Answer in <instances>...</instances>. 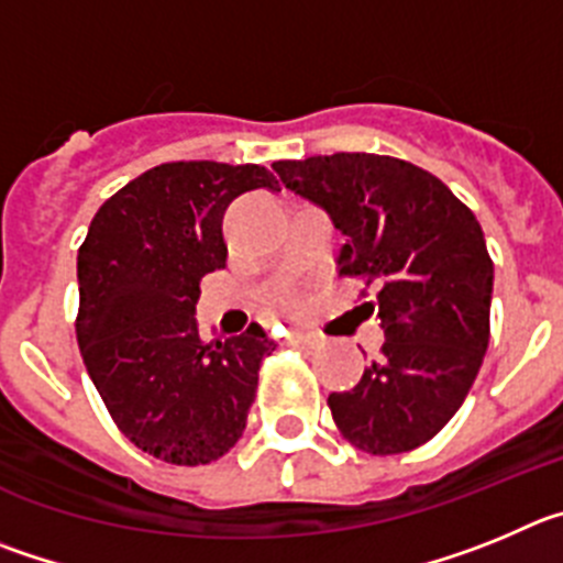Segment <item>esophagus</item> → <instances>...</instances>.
I'll return each instance as SVG.
<instances>
[{
  "label": "esophagus",
  "instance_id": "obj_1",
  "mask_svg": "<svg viewBox=\"0 0 563 563\" xmlns=\"http://www.w3.org/2000/svg\"><path fill=\"white\" fill-rule=\"evenodd\" d=\"M288 344H294V347H306V351H313V347H319V339L313 336V333H291V336H288Z\"/></svg>",
  "mask_w": 563,
  "mask_h": 563
}]
</instances>
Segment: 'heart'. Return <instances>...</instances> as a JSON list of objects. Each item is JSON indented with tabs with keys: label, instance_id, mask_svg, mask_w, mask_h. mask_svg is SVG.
<instances>
[{
	"label": "heart",
	"instance_id": "1",
	"mask_svg": "<svg viewBox=\"0 0 563 563\" xmlns=\"http://www.w3.org/2000/svg\"><path fill=\"white\" fill-rule=\"evenodd\" d=\"M275 306L283 308V311H288V313H300L302 311V302L297 300V297H294L291 291H280V294H277Z\"/></svg>",
	"mask_w": 563,
	"mask_h": 563
}]
</instances>
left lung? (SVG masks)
Returning <instances> with one entry per match:
<instances>
[{
    "label": "left lung",
    "instance_id": "left-lung-1",
    "mask_svg": "<svg viewBox=\"0 0 563 563\" xmlns=\"http://www.w3.org/2000/svg\"><path fill=\"white\" fill-rule=\"evenodd\" d=\"M272 168L331 216L344 235L339 275L373 286L358 308L384 328L382 353L356 387L328 395L333 423L367 454L412 452L463 407L488 351L494 261L483 227L438 176L395 156Z\"/></svg>",
    "mask_w": 563,
    "mask_h": 563
}]
</instances>
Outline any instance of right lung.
Instances as JSON below:
<instances>
[{"label":"right lung","mask_w":563,"mask_h":563,"mask_svg":"<svg viewBox=\"0 0 563 563\" xmlns=\"http://www.w3.org/2000/svg\"><path fill=\"white\" fill-rule=\"evenodd\" d=\"M261 187L280 190L261 165L165 162L103 201L78 250L86 373L120 432L165 463L230 452L277 347L255 322L212 342L196 322L201 277L227 266V207Z\"/></svg>","instance_id":"1"}]
</instances>
